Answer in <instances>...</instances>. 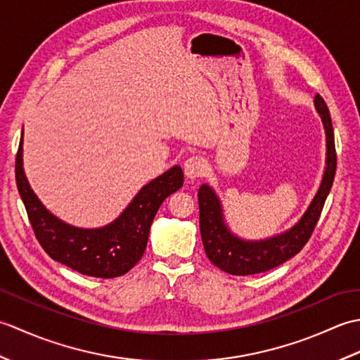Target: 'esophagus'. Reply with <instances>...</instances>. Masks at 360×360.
<instances>
[{
    "label": "esophagus",
    "mask_w": 360,
    "mask_h": 360,
    "mask_svg": "<svg viewBox=\"0 0 360 360\" xmlns=\"http://www.w3.org/2000/svg\"><path fill=\"white\" fill-rule=\"evenodd\" d=\"M205 172V160L200 156L188 158L184 162V173L188 179L201 178Z\"/></svg>",
    "instance_id": "esophagus-1"
}]
</instances>
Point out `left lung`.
<instances>
[{
    "instance_id": "obj_1",
    "label": "left lung",
    "mask_w": 360,
    "mask_h": 360,
    "mask_svg": "<svg viewBox=\"0 0 360 360\" xmlns=\"http://www.w3.org/2000/svg\"><path fill=\"white\" fill-rule=\"evenodd\" d=\"M314 106L325 129V170L317 192L307 210L297 219V223L286 231L259 240H246L238 236L227 224L223 202L217 190L210 184H202L200 187L198 201H200V227L204 250L210 262L221 271L232 275L266 272L297 255L308 243L322 213L326 196L330 195L335 164H338L330 110L319 94L314 97Z\"/></svg>"
}]
</instances>
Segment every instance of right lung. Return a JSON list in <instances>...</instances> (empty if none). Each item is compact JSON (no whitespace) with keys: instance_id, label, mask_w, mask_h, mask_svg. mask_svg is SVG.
I'll list each match as a JSON object with an SVG mask.
<instances>
[{"instance_id":"right-lung-1","label":"right lung","mask_w":360,"mask_h":360,"mask_svg":"<svg viewBox=\"0 0 360 360\" xmlns=\"http://www.w3.org/2000/svg\"><path fill=\"white\" fill-rule=\"evenodd\" d=\"M15 178L37 240L52 259L83 275L112 278L127 274L142 258L150 227L167 196L184 184L173 165L147 182L117 218L101 227H79L53 215L30 187L22 167V133L15 160Z\"/></svg>"}]
</instances>
